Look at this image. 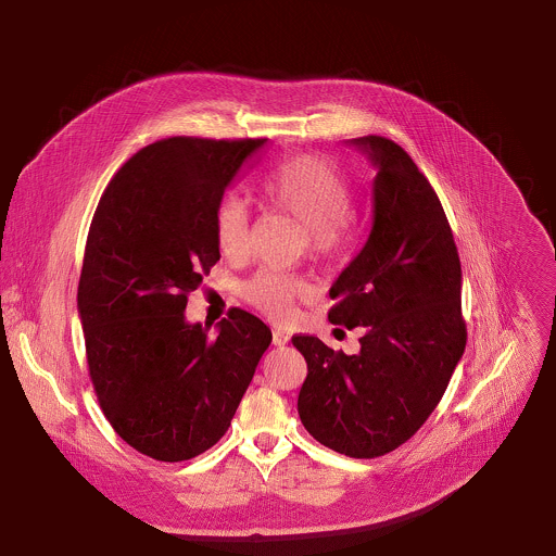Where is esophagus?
Returning <instances> with one entry per match:
<instances>
[{
	"instance_id": "34e87169",
	"label": "esophagus",
	"mask_w": 556,
	"mask_h": 556,
	"mask_svg": "<svg viewBox=\"0 0 556 556\" xmlns=\"http://www.w3.org/2000/svg\"><path fill=\"white\" fill-rule=\"evenodd\" d=\"M288 341H290V334H288V332H283V330H275V332H273V343H275V345L281 348V345H286Z\"/></svg>"
}]
</instances>
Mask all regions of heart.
I'll return each instance as SVG.
<instances>
[{"label":"heart","instance_id":"obj_1","mask_svg":"<svg viewBox=\"0 0 556 556\" xmlns=\"http://www.w3.org/2000/svg\"><path fill=\"white\" fill-rule=\"evenodd\" d=\"M262 202L305 226L312 255L334 257L343 251L354 215V189L350 178L321 155H292L273 167L260 182ZM213 235L226 260H242L251 244V217L242 200L224 198L213 215ZM309 292L301 277L281 270H262L244 283L249 303L273 319H288L294 301Z\"/></svg>","mask_w":556,"mask_h":556}]
</instances>
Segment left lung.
I'll return each instance as SVG.
<instances>
[{"label": "left lung", "mask_w": 556, "mask_h": 556, "mask_svg": "<svg viewBox=\"0 0 556 556\" xmlns=\"http://www.w3.org/2000/svg\"><path fill=\"white\" fill-rule=\"evenodd\" d=\"M371 165L374 224L363 251L330 288L328 319L365 328L358 354L292 337L307 363L299 418L324 446L378 457L431 416L466 348L462 268L438 193L389 138L352 140Z\"/></svg>", "instance_id": "left-lung-1"}]
</instances>
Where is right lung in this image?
<instances>
[{
	"label": "right lung",
	"instance_id": "1",
	"mask_svg": "<svg viewBox=\"0 0 556 556\" xmlns=\"http://www.w3.org/2000/svg\"><path fill=\"white\" fill-rule=\"evenodd\" d=\"M264 142L174 136L147 144L94 211L76 296L88 369L112 429L153 459L211 448L273 341L240 307L217 337L185 319L189 294L219 260L215 208Z\"/></svg>",
	"mask_w": 556,
	"mask_h": 556
}]
</instances>
